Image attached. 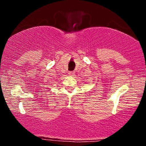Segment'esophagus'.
Returning <instances> with one entry per match:
<instances>
[{
    "label": "esophagus",
    "instance_id": "34e87169",
    "mask_svg": "<svg viewBox=\"0 0 146 146\" xmlns=\"http://www.w3.org/2000/svg\"><path fill=\"white\" fill-rule=\"evenodd\" d=\"M68 75H71V76H73V75H75V73H74V72L69 71V72H68Z\"/></svg>",
    "mask_w": 146,
    "mask_h": 146
}]
</instances>
